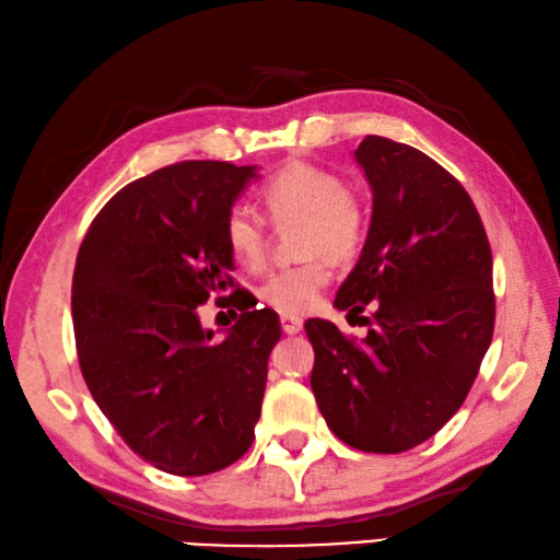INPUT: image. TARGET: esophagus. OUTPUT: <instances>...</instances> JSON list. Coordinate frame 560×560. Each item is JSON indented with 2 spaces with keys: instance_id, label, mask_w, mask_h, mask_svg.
<instances>
[{
  "instance_id": "1",
  "label": "esophagus",
  "mask_w": 560,
  "mask_h": 560,
  "mask_svg": "<svg viewBox=\"0 0 560 560\" xmlns=\"http://www.w3.org/2000/svg\"><path fill=\"white\" fill-rule=\"evenodd\" d=\"M280 325H282V331H285V335H298V331H302V319L295 317V315H282Z\"/></svg>"
}]
</instances>
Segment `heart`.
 Returning <instances> with one entry per match:
<instances>
[{
    "label": "heart",
    "instance_id": "1",
    "mask_svg": "<svg viewBox=\"0 0 560 560\" xmlns=\"http://www.w3.org/2000/svg\"><path fill=\"white\" fill-rule=\"evenodd\" d=\"M262 199L275 221H305L300 229V250L312 258L272 270L260 282L258 295L272 310L305 315L317 305L319 292L329 282L327 258L345 262L361 248L366 231L364 209L337 172L312 162L280 166L265 179ZM223 238L245 268H258L262 262L265 219L253 206H231L223 221Z\"/></svg>",
    "mask_w": 560,
    "mask_h": 560
}]
</instances>
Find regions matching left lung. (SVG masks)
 Masks as SVG:
<instances>
[{"instance_id": "obj_1", "label": "left lung", "mask_w": 560, "mask_h": 560, "mask_svg": "<svg viewBox=\"0 0 560 560\" xmlns=\"http://www.w3.org/2000/svg\"><path fill=\"white\" fill-rule=\"evenodd\" d=\"M354 156L374 213L335 307L371 310L369 335L307 319L310 384L341 443L394 455L433 438L475 384L494 335L492 248L465 186L428 154L369 135Z\"/></svg>"}]
</instances>
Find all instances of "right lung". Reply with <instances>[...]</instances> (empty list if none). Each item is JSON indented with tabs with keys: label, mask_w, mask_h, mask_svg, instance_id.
I'll return each mask as SVG.
<instances>
[{
	"label": "right lung",
	"mask_w": 560,
	"mask_h": 560,
	"mask_svg": "<svg viewBox=\"0 0 560 560\" xmlns=\"http://www.w3.org/2000/svg\"><path fill=\"white\" fill-rule=\"evenodd\" d=\"M255 176L211 160L162 166L117 191L78 250V364L117 435L162 472L211 475L253 445L280 319L235 288L241 317L215 339L199 307L233 288L223 221Z\"/></svg>",
	"instance_id": "obj_1"
}]
</instances>
